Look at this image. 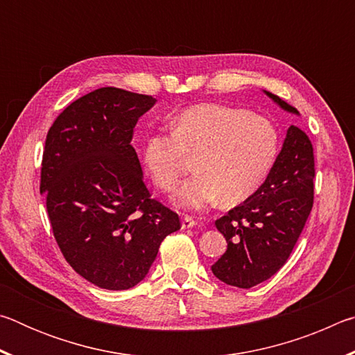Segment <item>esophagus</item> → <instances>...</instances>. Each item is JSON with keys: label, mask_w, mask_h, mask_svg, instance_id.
Listing matches in <instances>:
<instances>
[{"label": "esophagus", "mask_w": 355, "mask_h": 355, "mask_svg": "<svg viewBox=\"0 0 355 355\" xmlns=\"http://www.w3.org/2000/svg\"><path fill=\"white\" fill-rule=\"evenodd\" d=\"M197 225V220L194 218H191V216H183L182 219V228H192Z\"/></svg>", "instance_id": "esophagus-1"}]
</instances>
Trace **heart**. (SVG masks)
Segmentation results:
<instances>
[{"instance_id":"1","label":"heart","mask_w":355,"mask_h":355,"mask_svg":"<svg viewBox=\"0 0 355 355\" xmlns=\"http://www.w3.org/2000/svg\"><path fill=\"white\" fill-rule=\"evenodd\" d=\"M279 133L271 120L241 107L197 105L173 119L171 130L146 139L144 163L161 191H172L196 159V175L175 192L178 207L203 209L220 200H248L271 172Z\"/></svg>"}]
</instances>
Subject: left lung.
<instances>
[{"label": "left lung", "instance_id": "8db88e82", "mask_svg": "<svg viewBox=\"0 0 355 355\" xmlns=\"http://www.w3.org/2000/svg\"><path fill=\"white\" fill-rule=\"evenodd\" d=\"M285 111L297 110L266 92ZM315 156L305 131L291 125L268 178L254 196L216 220L227 250L211 266L227 285L252 288L279 271L313 207Z\"/></svg>", "mask_w": 355, "mask_h": 355}]
</instances>
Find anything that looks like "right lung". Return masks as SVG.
I'll use <instances>...</instances> for the list:
<instances>
[{
	"instance_id": "obj_1",
	"label": "right lung",
	"mask_w": 355,
	"mask_h": 355,
	"mask_svg": "<svg viewBox=\"0 0 355 355\" xmlns=\"http://www.w3.org/2000/svg\"><path fill=\"white\" fill-rule=\"evenodd\" d=\"M152 95L101 87L83 95L48 130L40 169L56 243L75 271L105 290L146 277L178 214L155 200L131 146Z\"/></svg>"
}]
</instances>
